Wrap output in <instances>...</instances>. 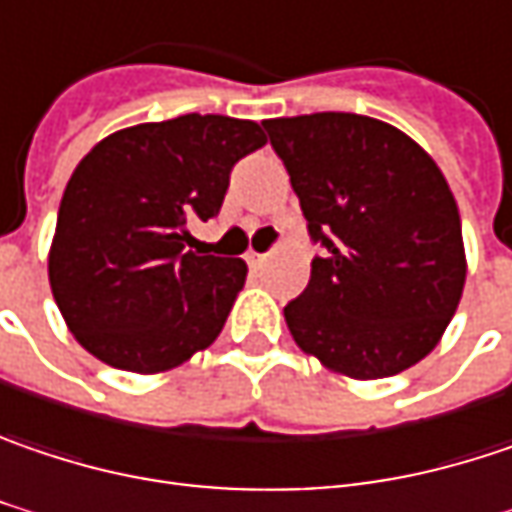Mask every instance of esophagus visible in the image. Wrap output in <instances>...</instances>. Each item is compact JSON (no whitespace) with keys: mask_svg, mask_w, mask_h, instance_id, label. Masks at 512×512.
<instances>
[{"mask_svg":"<svg viewBox=\"0 0 512 512\" xmlns=\"http://www.w3.org/2000/svg\"><path fill=\"white\" fill-rule=\"evenodd\" d=\"M246 263H249L252 269H260V266L266 263V255H260V252H249V255H246Z\"/></svg>","mask_w":512,"mask_h":512,"instance_id":"1","label":"esophagus"}]
</instances>
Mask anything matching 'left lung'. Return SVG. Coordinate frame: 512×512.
<instances>
[{
    "label": "left lung",
    "instance_id": "1",
    "mask_svg": "<svg viewBox=\"0 0 512 512\" xmlns=\"http://www.w3.org/2000/svg\"><path fill=\"white\" fill-rule=\"evenodd\" d=\"M263 127L324 246L307 289L284 307L295 345L353 379L417 365L466 281L461 214L440 167L397 127L356 112Z\"/></svg>",
    "mask_w": 512,
    "mask_h": 512
}]
</instances>
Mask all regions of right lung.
I'll return each instance as SVG.
<instances>
[{
  "label": "right lung",
  "instance_id": "obj_1",
  "mask_svg": "<svg viewBox=\"0 0 512 512\" xmlns=\"http://www.w3.org/2000/svg\"><path fill=\"white\" fill-rule=\"evenodd\" d=\"M266 144L255 121L179 115L98 141L75 167L48 252L54 301L101 362L159 374L211 345L246 284L240 257L194 252L231 167Z\"/></svg>",
  "mask_w": 512,
  "mask_h": 512
}]
</instances>
